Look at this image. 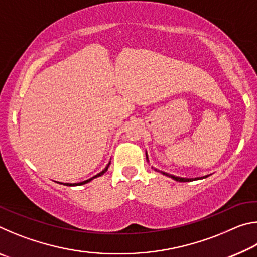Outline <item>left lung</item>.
Here are the masks:
<instances>
[{
	"label": "left lung",
	"mask_w": 257,
	"mask_h": 257,
	"mask_svg": "<svg viewBox=\"0 0 257 257\" xmlns=\"http://www.w3.org/2000/svg\"><path fill=\"white\" fill-rule=\"evenodd\" d=\"M146 160H147V162H149V155H147V152H146ZM152 168H153V167H152ZM154 170L158 171V172H161V173H162V175L167 176L169 178H171V179L176 180V181H179V182H189V181H194V180H198V179H204V178H207L208 177V176H204V177H201V178H181V177H176V176H173V175H170V173H167V172H164V171H160V170H158V169H154Z\"/></svg>",
	"instance_id": "1"
}]
</instances>
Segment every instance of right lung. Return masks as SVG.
<instances>
[{
  "label": "right lung",
  "mask_w": 257,
  "mask_h": 257,
  "mask_svg": "<svg viewBox=\"0 0 257 257\" xmlns=\"http://www.w3.org/2000/svg\"><path fill=\"white\" fill-rule=\"evenodd\" d=\"M110 164H111V161H110V162L107 163L106 167L104 168V170H102L101 172L97 173L96 176H94V177H92V178H89V179H87V180H85V181H81V182H76V184H63V185H64V186H81V185H85V184H87V182H89V181H92L93 179H95V178H97V177H101V176H103L104 173H105V172L107 171V169H108V167H110ZM58 184H62V182H58Z\"/></svg>",
  "instance_id": "1"
}]
</instances>
